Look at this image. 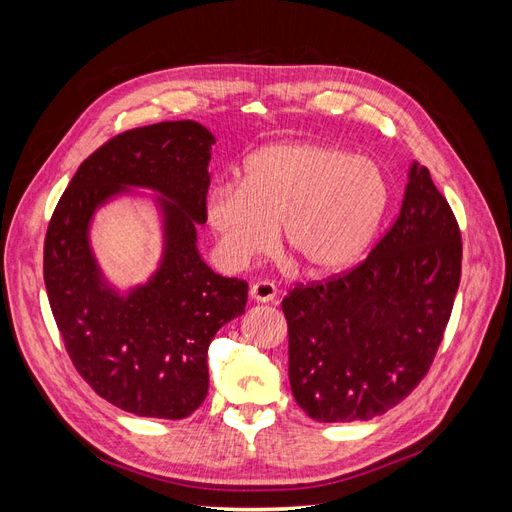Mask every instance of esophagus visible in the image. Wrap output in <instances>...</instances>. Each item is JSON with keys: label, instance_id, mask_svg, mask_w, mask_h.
Wrapping results in <instances>:
<instances>
[{"label": "esophagus", "instance_id": "obj_1", "mask_svg": "<svg viewBox=\"0 0 512 512\" xmlns=\"http://www.w3.org/2000/svg\"><path fill=\"white\" fill-rule=\"evenodd\" d=\"M250 297L254 301H258V303H271L277 297V288H275L273 282H267V280L265 282H256L250 288Z\"/></svg>", "mask_w": 512, "mask_h": 512}]
</instances>
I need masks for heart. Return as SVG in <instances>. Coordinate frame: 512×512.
Here are the masks:
<instances>
[{
	"label": "heart",
	"mask_w": 512,
	"mask_h": 512,
	"mask_svg": "<svg viewBox=\"0 0 512 512\" xmlns=\"http://www.w3.org/2000/svg\"><path fill=\"white\" fill-rule=\"evenodd\" d=\"M386 203L389 183L374 160L322 143H277L245 162L241 183L209 192L207 222L230 267L271 252L284 228L292 260L327 277L363 256Z\"/></svg>",
	"instance_id": "obj_1"
}]
</instances>
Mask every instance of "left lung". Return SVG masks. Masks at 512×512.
I'll list each match as a JSON object with an SVG mask.
<instances>
[{"mask_svg": "<svg viewBox=\"0 0 512 512\" xmlns=\"http://www.w3.org/2000/svg\"><path fill=\"white\" fill-rule=\"evenodd\" d=\"M459 280L455 213L414 162L397 220L369 256L282 301L290 389L305 414L369 421L406 399L442 344Z\"/></svg>", "mask_w": 512, "mask_h": 512, "instance_id": "8db88e82", "label": "left lung"}]
</instances>
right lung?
Listing matches in <instances>:
<instances>
[{
    "instance_id": "add662e5",
    "label": "right lung",
    "mask_w": 512,
    "mask_h": 512,
    "mask_svg": "<svg viewBox=\"0 0 512 512\" xmlns=\"http://www.w3.org/2000/svg\"><path fill=\"white\" fill-rule=\"evenodd\" d=\"M213 143L190 119L113 136L76 170L46 230L44 286L70 361L108 404L136 416L179 421L203 404L211 339L245 314L247 282L213 273L196 247ZM128 187L163 194L165 256L147 285L121 298L90 254L88 224Z\"/></svg>"
}]
</instances>
